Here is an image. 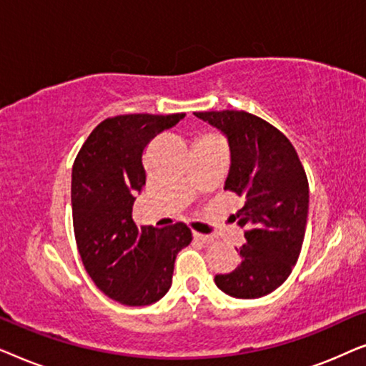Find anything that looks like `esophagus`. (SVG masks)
<instances>
[{
    "mask_svg": "<svg viewBox=\"0 0 366 366\" xmlns=\"http://www.w3.org/2000/svg\"><path fill=\"white\" fill-rule=\"evenodd\" d=\"M193 238L197 239V242L203 243V244H209V243H213V238H212V237H208V234H202V233H197V232H194V233H193Z\"/></svg>",
    "mask_w": 366,
    "mask_h": 366,
    "instance_id": "obj_1",
    "label": "esophagus"
}]
</instances>
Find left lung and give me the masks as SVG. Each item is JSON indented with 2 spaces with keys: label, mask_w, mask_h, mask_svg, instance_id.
<instances>
[{
  "label": "left lung",
  "mask_w": 366,
  "mask_h": 366,
  "mask_svg": "<svg viewBox=\"0 0 366 366\" xmlns=\"http://www.w3.org/2000/svg\"><path fill=\"white\" fill-rule=\"evenodd\" d=\"M203 122L227 134L232 167L224 189L243 207L233 218L244 228L242 263L217 274L214 283L229 297L259 298L290 277L302 252L308 218V178L292 142L247 112H198Z\"/></svg>",
  "instance_id": "8db88e82"
}]
</instances>
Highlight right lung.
<instances>
[{"instance_id": "add662e5", "label": "right lung", "mask_w": 366, "mask_h": 366, "mask_svg": "<svg viewBox=\"0 0 366 366\" xmlns=\"http://www.w3.org/2000/svg\"><path fill=\"white\" fill-rule=\"evenodd\" d=\"M184 113L119 114L93 129L73 163V228L94 285L128 307L152 305L172 287L174 258L192 243L184 223L168 228L133 222L137 192L147 182L143 152Z\"/></svg>"}]
</instances>
